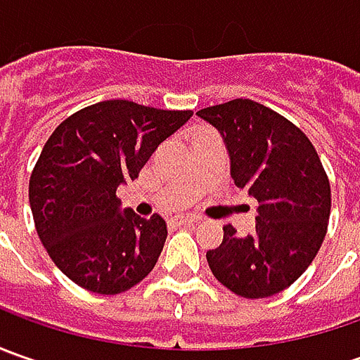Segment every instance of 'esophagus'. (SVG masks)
<instances>
[{
  "label": "esophagus",
  "mask_w": 360,
  "mask_h": 360,
  "mask_svg": "<svg viewBox=\"0 0 360 360\" xmlns=\"http://www.w3.org/2000/svg\"><path fill=\"white\" fill-rule=\"evenodd\" d=\"M198 220L196 218H192V216H180V218H176V224L178 226H192V224H196Z\"/></svg>",
  "instance_id": "34e87169"
}]
</instances>
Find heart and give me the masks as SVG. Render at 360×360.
I'll return each mask as SVG.
<instances>
[{"label":"heart","mask_w":360,"mask_h":360,"mask_svg":"<svg viewBox=\"0 0 360 360\" xmlns=\"http://www.w3.org/2000/svg\"><path fill=\"white\" fill-rule=\"evenodd\" d=\"M198 130H200V128H198ZM194 131H196V130H194Z\"/></svg>","instance_id":"heart-1"}]
</instances>
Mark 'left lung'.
<instances>
[{
	"mask_svg": "<svg viewBox=\"0 0 360 360\" xmlns=\"http://www.w3.org/2000/svg\"><path fill=\"white\" fill-rule=\"evenodd\" d=\"M196 114L220 131L234 184L258 202L255 232L224 226L220 246L206 252L208 266L234 295L272 297L309 269L325 240V168L304 131L266 105L238 98Z\"/></svg>",
	"mask_w": 360,
	"mask_h": 360,
	"instance_id": "left-lung-1",
	"label": "left lung"
}]
</instances>
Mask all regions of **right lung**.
<instances>
[{
    "mask_svg": "<svg viewBox=\"0 0 360 360\" xmlns=\"http://www.w3.org/2000/svg\"><path fill=\"white\" fill-rule=\"evenodd\" d=\"M190 110L105 100L53 130L30 178L35 230L49 258L77 286L118 295L144 281L168 236L164 218L122 210L116 190L184 126Z\"/></svg>",
    "mask_w": 360,
    "mask_h": 360,
    "instance_id": "right-lung-1",
    "label": "right lung"
}]
</instances>
